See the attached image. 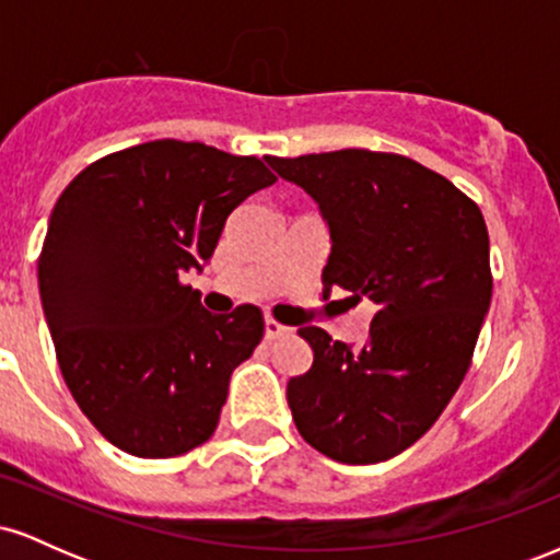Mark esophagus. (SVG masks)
<instances>
[{
	"label": "esophagus",
	"instance_id": "1",
	"mask_svg": "<svg viewBox=\"0 0 560 560\" xmlns=\"http://www.w3.org/2000/svg\"><path fill=\"white\" fill-rule=\"evenodd\" d=\"M292 329L284 324H279L276 318H266V339H276V337H284V334H289Z\"/></svg>",
	"mask_w": 560,
	"mask_h": 560
}]
</instances>
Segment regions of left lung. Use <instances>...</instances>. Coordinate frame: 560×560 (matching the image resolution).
<instances>
[{"label": "left lung", "instance_id": "8db88e82", "mask_svg": "<svg viewBox=\"0 0 560 560\" xmlns=\"http://www.w3.org/2000/svg\"><path fill=\"white\" fill-rule=\"evenodd\" d=\"M329 221L324 287L376 305L365 345L302 326L307 374L287 400L307 445L339 464H378L432 429L464 382L490 311V236L479 205L397 152L268 158Z\"/></svg>", "mask_w": 560, "mask_h": 560}]
</instances>
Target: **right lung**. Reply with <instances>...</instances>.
<instances>
[{
	"mask_svg": "<svg viewBox=\"0 0 560 560\" xmlns=\"http://www.w3.org/2000/svg\"><path fill=\"white\" fill-rule=\"evenodd\" d=\"M276 176L255 155L155 139L94 160L62 189L38 255L57 363L94 429L139 458L213 436L229 378L260 345V307L213 316L182 273L231 210Z\"/></svg>",
	"mask_w": 560,
	"mask_h": 560,
	"instance_id": "1",
	"label": "right lung"
}]
</instances>
